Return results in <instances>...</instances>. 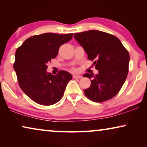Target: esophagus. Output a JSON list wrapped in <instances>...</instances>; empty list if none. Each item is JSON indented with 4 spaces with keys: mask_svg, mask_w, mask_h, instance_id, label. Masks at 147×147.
I'll return each mask as SVG.
<instances>
[{
    "mask_svg": "<svg viewBox=\"0 0 147 147\" xmlns=\"http://www.w3.org/2000/svg\"><path fill=\"white\" fill-rule=\"evenodd\" d=\"M82 77V76H80V75H76V74H75V75L73 76V78H81Z\"/></svg>",
    "mask_w": 147,
    "mask_h": 147,
    "instance_id": "obj_1",
    "label": "esophagus"
}]
</instances>
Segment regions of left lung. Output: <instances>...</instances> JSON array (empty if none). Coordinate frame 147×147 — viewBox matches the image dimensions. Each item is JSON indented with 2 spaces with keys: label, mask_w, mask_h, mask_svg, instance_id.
Wrapping results in <instances>:
<instances>
[{
  "label": "left lung",
  "mask_w": 147,
  "mask_h": 147,
  "mask_svg": "<svg viewBox=\"0 0 147 147\" xmlns=\"http://www.w3.org/2000/svg\"><path fill=\"white\" fill-rule=\"evenodd\" d=\"M74 38L84 48L98 74H86L91 79L84 94L90 100L102 102L111 99L121 89L127 77L130 55L115 36L97 30L74 34Z\"/></svg>",
  "instance_id": "left-lung-1"
}]
</instances>
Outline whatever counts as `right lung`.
Here are the masks:
<instances>
[{"label":"right lung","instance_id":"1","mask_svg":"<svg viewBox=\"0 0 147 147\" xmlns=\"http://www.w3.org/2000/svg\"><path fill=\"white\" fill-rule=\"evenodd\" d=\"M72 37L73 33H52L32 36L16 51L13 67L18 83L24 93L36 103L50 106L63 97L72 76L64 70L52 75L47 71V64L57 56L60 46Z\"/></svg>","mask_w":147,"mask_h":147}]
</instances>
